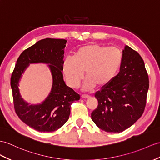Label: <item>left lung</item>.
I'll return each instance as SVG.
<instances>
[{
    "instance_id": "1",
    "label": "left lung",
    "mask_w": 160,
    "mask_h": 160,
    "mask_svg": "<svg viewBox=\"0 0 160 160\" xmlns=\"http://www.w3.org/2000/svg\"><path fill=\"white\" fill-rule=\"evenodd\" d=\"M67 41L47 38L23 52L17 60L11 77V87L15 112L23 122L35 130L53 132L69 119L71 105L80 96L65 84L63 79L64 54ZM48 63L52 75L53 83L47 98L38 105H30L22 98L18 82L30 63Z\"/></svg>"
}]
</instances>
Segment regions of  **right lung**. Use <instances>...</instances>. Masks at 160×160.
Returning a JSON list of instances; mask_svg holds the SVG:
<instances>
[{"label": "right lung", "instance_id": "obj_1", "mask_svg": "<svg viewBox=\"0 0 160 160\" xmlns=\"http://www.w3.org/2000/svg\"><path fill=\"white\" fill-rule=\"evenodd\" d=\"M105 84L95 97L98 104L92 119L101 130L122 132L142 116L146 106L149 77L145 63L138 52L126 45L119 73L114 76L107 65L101 67Z\"/></svg>", "mask_w": 160, "mask_h": 160}]
</instances>
